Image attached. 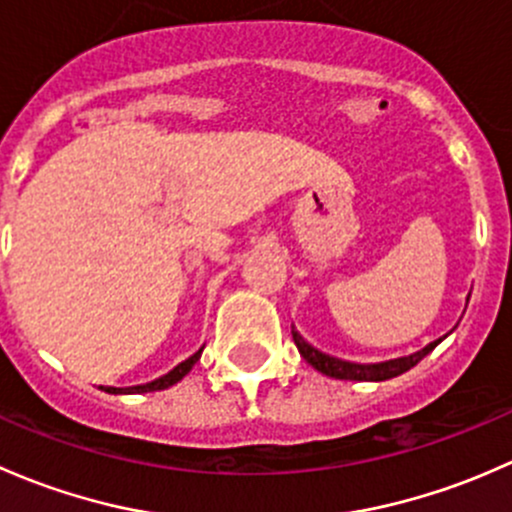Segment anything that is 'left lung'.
<instances>
[{
	"instance_id": "1",
	"label": "left lung",
	"mask_w": 512,
	"mask_h": 512,
	"mask_svg": "<svg viewBox=\"0 0 512 512\" xmlns=\"http://www.w3.org/2000/svg\"><path fill=\"white\" fill-rule=\"evenodd\" d=\"M291 335H293L295 347H298V352L303 355V360L308 362V365H313L315 370L328 374V377L357 379V382H382V379H392V377H397V374L412 370L416 362L424 360V357L429 355V352L441 342V340L431 342V345H426L424 350L414 352V355H409V357H399V360L379 362V365H355V362L337 360V357H330V355H323V352H318L315 347H310L308 342L298 335V330L295 328H291Z\"/></svg>"
}]
</instances>
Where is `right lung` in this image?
Masks as SVG:
<instances>
[{
  "instance_id": "1",
  "label": "right lung",
  "mask_w": 512,
  "mask_h": 512,
  "mask_svg": "<svg viewBox=\"0 0 512 512\" xmlns=\"http://www.w3.org/2000/svg\"><path fill=\"white\" fill-rule=\"evenodd\" d=\"M199 357H202V350L194 352V355L189 357V360L179 362V365L175 367V370L167 372L165 377L155 379V382H150V384H140V387H128V389H115V387H100V389H105V392H110V394H125V392H128V394H130V392H157V389H167V387H172V384H177L179 379L184 377V374H187L189 370H192L194 362H197Z\"/></svg>"
}]
</instances>
